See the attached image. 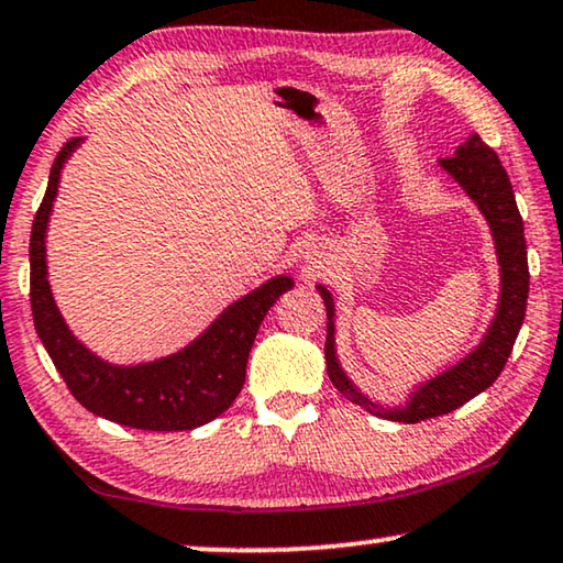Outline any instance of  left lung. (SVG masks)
Listing matches in <instances>:
<instances>
[{
	"instance_id": "1",
	"label": "left lung",
	"mask_w": 563,
	"mask_h": 563,
	"mask_svg": "<svg viewBox=\"0 0 563 563\" xmlns=\"http://www.w3.org/2000/svg\"><path fill=\"white\" fill-rule=\"evenodd\" d=\"M440 166L455 179L465 195L475 201L485 220L490 224L493 240H496V253L500 265V298L498 310L493 318L488 333L477 343V349L470 351L465 358H460L448 372L434 376V379L419 384L409 394L405 407H384L379 401H372L356 384L343 374V368L335 358V308L331 292L323 285H316L325 303V372L333 387L343 397L364 407L366 412L376 417L391 419V422H422V419L448 415L452 409L463 407L477 394L485 391L498 379L503 366H506L510 351H514L516 335L521 331L526 318L528 300V257H526V238L523 220L518 212L514 187L500 158L485 141L473 133L463 146L455 151V156L440 158Z\"/></svg>"
}]
</instances>
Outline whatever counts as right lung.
Wrapping results in <instances>:
<instances>
[{
    "label": "right lung",
    "instance_id": "add662e5",
    "mask_svg": "<svg viewBox=\"0 0 563 563\" xmlns=\"http://www.w3.org/2000/svg\"><path fill=\"white\" fill-rule=\"evenodd\" d=\"M80 141L70 139L57 154L49 169L47 191L32 222L30 303L37 335L67 389L88 412L133 430H195L220 417L238 399L260 323L275 300L292 288V278L275 275L234 300L205 333L176 354L136 366L103 362L67 329L47 283L45 234L49 212L60 187L63 166Z\"/></svg>",
    "mask_w": 563,
    "mask_h": 563
}]
</instances>
